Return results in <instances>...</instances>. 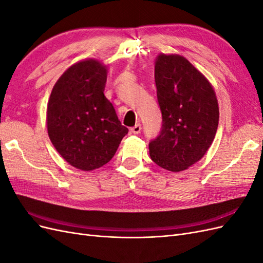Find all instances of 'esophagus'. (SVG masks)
Segmentation results:
<instances>
[{
    "mask_svg": "<svg viewBox=\"0 0 263 263\" xmlns=\"http://www.w3.org/2000/svg\"><path fill=\"white\" fill-rule=\"evenodd\" d=\"M140 130H141V125L140 124H136V125H135L134 127H132V128H130V132L133 134H139Z\"/></svg>",
    "mask_w": 263,
    "mask_h": 263,
    "instance_id": "obj_1",
    "label": "esophagus"
}]
</instances>
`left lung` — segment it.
<instances>
[{"mask_svg": "<svg viewBox=\"0 0 263 263\" xmlns=\"http://www.w3.org/2000/svg\"><path fill=\"white\" fill-rule=\"evenodd\" d=\"M155 81L162 128L150 141V158L171 172L186 170L204 157L216 135V93L201 71L176 53L157 55Z\"/></svg>", "mask_w": 263, "mask_h": 263, "instance_id": "8db88e82", "label": "left lung"}]
</instances>
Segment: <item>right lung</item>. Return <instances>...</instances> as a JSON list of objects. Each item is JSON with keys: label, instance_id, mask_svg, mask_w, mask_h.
Returning <instances> with one entry per match:
<instances>
[{"label": "right lung", "instance_id": "right-lung-1", "mask_svg": "<svg viewBox=\"0 0 263 263\" xmlns=\"http://www.w3.org/2000/svg\"><path fill=\"white\" fill-rule=\"evenodd\" d=\"M106 78V66L101 61L76 62L55 82L47 105L51 144L69 164L82 171L106 164L128 133L105 98Z\"/></svg>", "mask_w": 263, "mask_h": 263}]
</instances>
